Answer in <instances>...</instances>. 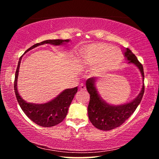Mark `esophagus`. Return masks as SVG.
<instances>
[{
	"label": "esophagus",
	"mask_w": 159,
	"mask_h": 159,
	"mask_svg": "<svg viewBox=\"0 0 159 159\" xmlns=\"http://www.w3.org/2000/svg\"><path fill=\"white\" fill-rule=\"evenodd\" d=\"M79 90H82V91L85 90H86V88H85V85H83V84L80 85V87H79Z\"/></svg>",
	"instance_id": "esophagus-1"
}]
</instances>
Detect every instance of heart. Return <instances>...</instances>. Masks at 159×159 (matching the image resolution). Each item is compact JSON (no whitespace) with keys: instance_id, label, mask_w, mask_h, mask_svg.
Returning <instances> with one entry per match:
<instances>
[{"instance_id":"b5f03b06","label":"heart","mask_w":159,"mask_h":159,"mask_svg":"<svg viewBox=\"0 0 159 159\" xmlns=\"http://www.w3.org/2000/svg\"><path fill=\"white\" fill-rule=\"evenodd\" d=\"M80 56L83 65L93 68L95 74L105 76L121 62L122 52L119 48L104 43H94L83 48Z\"/></svg>"}]
</instances>
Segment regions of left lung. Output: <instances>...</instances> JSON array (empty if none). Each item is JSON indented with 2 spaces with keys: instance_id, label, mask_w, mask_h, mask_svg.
<instances>
[{
  "instance_id": "left-lung-1",
  "label": "left lung",
  "mask_w": 159,
  "mask_h": 159,
  "mask_svg": "<svg viewBox=\"0 0 159 159\" xmlns=\"http://www.w3.org/2000/svg\"><path fill=\"white\" fill-rule=\"evenodd\" d=\"M124 56L128 63L133 64L140 71L143 81L144 80L142 64L132 51L126 48ZM95 78H90L86 80V88L90 95V102L88 107V114L92 124L99 130H111L121 125L135 111L140 103L144 93V85L137 98L130 102L120 105L109 104L101 98L95 88Z\"/></svg>"
}]
</instances>
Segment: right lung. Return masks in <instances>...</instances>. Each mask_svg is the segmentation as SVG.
<instances>
[{"label":"right lung","mask_w":159,"mask_h":159,"mask_svg":"<svg viewBox=\"0 0 159 159\" xmlns=\"http://www.w3.org/2000/svg\"><path fill=\"white\" fill-rule=\"evenodd\" d=\"M68 42H69V39L46 40V41H42L39 43L34 45L33 46L26 50L25 54L39 45L47 43L54 45H60L64 44V43ZM21 57L20 58L17 68L15 72L14 84L15 95L21 109L32 121L42 127H52V126L59 124L65 118L67 113H68L70 104L78 91V87L64 90L55 98L50 102H46V103L34 104L25 102L19 94L17 87L19 69H20Z\"/></svg>","instance_id":"add662e5"}]
</instances>
